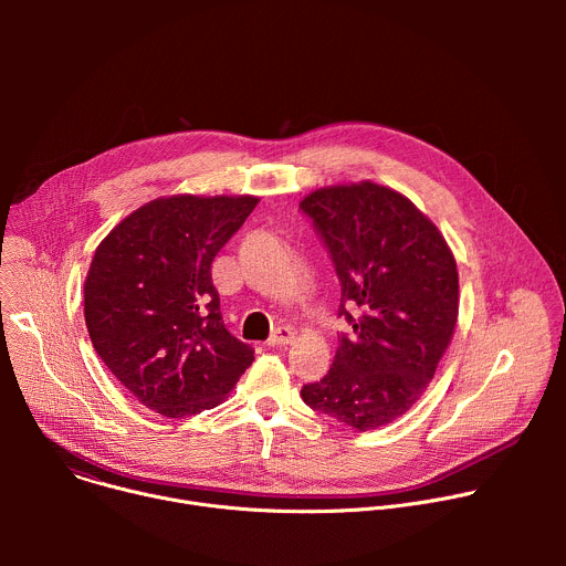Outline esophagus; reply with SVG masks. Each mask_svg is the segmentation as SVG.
<instances>
[{"mask_svg": "<svg viewBox=\"0 0 566 566\" xmlns=\"http://www.w3.org/2000/svg\"><path fill=\"white\" fill-rule=\"evenodd\" d=\"M293 338H295V334H293V329L291 327H277L273 334H271V338L266 340V345L269 347H286V345H291L293 343Z\"/></svg>", "mask_w": 566, "mask_h": 566, "instance_id": "34e87169", "label": "esophagus"}]
</instances>
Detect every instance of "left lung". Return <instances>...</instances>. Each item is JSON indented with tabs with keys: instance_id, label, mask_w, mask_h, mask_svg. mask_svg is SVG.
<instances>
[{
	"instance_id": "8db88e82",
	"label": "left lung",
	"mask_w": 566,
	"mask_h": 566,
	"mask_svg": "<svg viewBox=\"0 0 566 566\" xmlns=\"http://www.w3.org/2000/svg\"><path fill=\"white\" fill-rule=\"evenodd\" d=\"M340 280L338 336L325 378L302 387L315 412L360 432L406 415L432 380L459 313V273L437 226L371 181L304 197Z\"/></svg>"
}]
</instances>
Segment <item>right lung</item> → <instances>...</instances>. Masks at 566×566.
<instances>
[{
    "mask_svg": "<svg viewBox=\"0 0 566 566\" xmlns=\"http://www.w3.org/2000/svg\"><path fill=\"white\" fill-rule=\"evenodd\" d=\"M260 199H156L96 249L85 322L105 367L145 408L184 419L223 400L255 349L223 325L210 264Z\"/></svg>",
    "mask_w": 566,
    "mask_h": 566,
    "instance_id": "obj_1",
    "label": "right lung"
}]
</instances>
